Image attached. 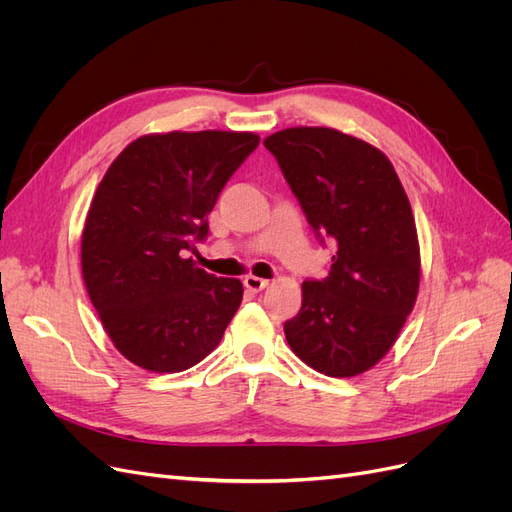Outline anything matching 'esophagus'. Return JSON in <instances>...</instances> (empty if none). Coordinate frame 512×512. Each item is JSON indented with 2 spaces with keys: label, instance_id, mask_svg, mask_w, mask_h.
Segmentation results:
<instances>
[{
  "label": "esophagus",
  "instance_id": "1",
  "mask_svg": "<svg viewBox=\"0 0 512 512\" xmlns=\"http://www.w3.org/2000/svg\"><path fill=\"white\" fill-rule=\"evenodd\" d=\"M243 286L250 292H260V290H265L269 286V282L262 280V277H256V275H247L243 280Z\"/></svg>",
  "mask_w": 512,
  "mask_h": 512
}]
</instances>
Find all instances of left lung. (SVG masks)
Listing matches in <instances>:
<instances>
[{"label": "left lung", "instance_id": "8db88e82", "mask_svg": "<svg viewBox=\"0 0 512 512\" xmlns=\"http://www.w3.org/2000/svg\"><path fill=\"white\" fill-rule=\"evenodd\" d=\"M265 147L320 241L335 243L324 280L303 282L284 322L292 352L331 378H352L391 350L421 282L410 200L380 149L333 128H286Z\"/></svg>", "mask_w": 512, "mask_h": 512}]
</instances>
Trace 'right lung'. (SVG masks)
<instances>
[{"instance_id":"1","label":"right lung","mask_w":512,"mask_h":512,"mask_svg":"<svg viewBox=\"0 0 512 512\" xmlns=\"http://www.w3.org/2000/svg\"><path fill=\"white\" fill-rule=\"evenodd\" d=\"M258 143L254 132L147 134L108 166L87 211L81 269L130 363L175 374L218 348L243 284L183 256L209 235L207 215Z\"/></svg>"}]
</instances>
